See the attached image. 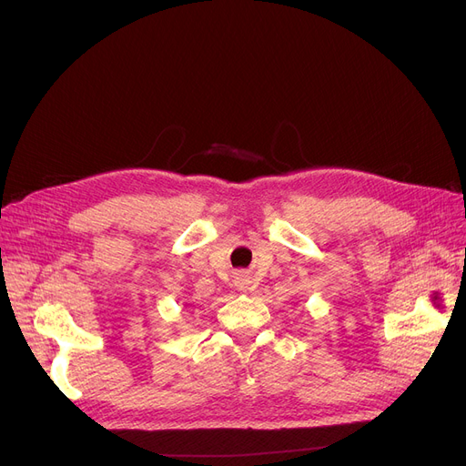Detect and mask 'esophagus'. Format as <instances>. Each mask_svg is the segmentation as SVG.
<instances>
[{
	"label": "esophagus",
	"instance_id": "34e87169",
	"mask_svg": "<svg viewBox=\"0 0 466 466\" xmlns=\"http://www.w3.org/2000/svg\"><path fill=\"white\" fill-rule=\"evenodd\" d=\"M236 287H238V290H241V292L251 290V278H249V276H239V278L236 279Z\"/></svg>",
	"mask_w": 466,
	"mask_h": 466
}]
</instances>
